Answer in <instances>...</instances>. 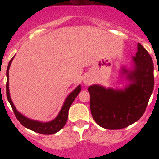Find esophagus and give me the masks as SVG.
Instances as JSON below:
<instances>
[{
    "mask_svg": "<svg viewBox=\"0 0 159 159\" xmlns=\"http://www.w3.org/2000/svg\"><path fill=\"white\" fill-rule=\"evenodd\" d=\"M85 84L88 85V84H89V82H88L87 80H85Z\"/></svg>",
    "mask_w": 159,
    "mask_h": 159,
    "instance_id": "obj_1",
    "label": "esophagus"
}]
</instances>
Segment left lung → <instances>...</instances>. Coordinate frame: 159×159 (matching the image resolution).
<instances>
[{
    "label": "left lung",
    "mask_w": 159,
    "mask_h": 159,
    "mask_svg": "<svg viewBox=\"0 0 159 159\" xmlns=\"http://www.w3.org/2000/svg\"><path fill=\"white\" fill-rule=\"evenodd\" d=\"M134 62L135 68L128 74L133 82L125 91L106 89L97 85L88 87L92 116L102 128H125L139 120L145 112L154 87L153 62L139 43ZM124 72L127 71L124 69Z\"/></svg>",
    "instance_id": "left-lung-1"
}]
</instances>
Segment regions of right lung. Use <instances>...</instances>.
Masks as SVG:
<instances>
[{"instance_id":"right-lung-1","label":"right lung","mask_w":159,"mask_h":159,"mask_svg":"<svg viewBox=\"0 0 159 159\" xmlns=\"http://www.w3.org/2000/svg\"><path fill=\"white\" fill-rule=\"evenodd\" d=\"M11 58L10 62H9L8 67H7V70H6V77H7V81H6V97L8 99L10 104H11L12 110L14 111V114L16 116V119L20 121V123L29 129L37 132V133L42 134H53L57 133V131H59L61 129L63 128V126L65 125V124L67 120V117H68V110H69L70 106L73 102L74 99L77 97V96L79 94V92H81V87H78L76 89L70 93V95L67 97V99L65 101L63 106H62V110L58 114V116L54 119L53 121L48 122V123H41V122H38V121L31 120L30 119L26 118L24 116H22L21 114H20L18 111H16V107L14 106V104L12 103V101L10 97V92H9V68L12 62Z\"/></svg>"}]
</instances>
